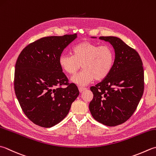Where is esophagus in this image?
<instances>
[{
	"label": "esophagus",
	"instance_id": "esophagus-1",
	"mask_svg": "<svg viewBox=\"0 0 156 156\" xmlns=\"http://www.w3.org/2000/svg\"><path fill=\"white\" fill-rule=\"evenodd\" d=\"M78 89H79V91H80V93H82L84 90H86L87 88L84 87H78Z\"/></svg>",
	"mask_w": 156,
	"mask_h": 156
}]
</instances>
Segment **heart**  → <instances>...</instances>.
<instances>
[{"mask_svg": "<svg viewBox=\"0 0 156 156\" xmlns=\"http://www.w3.org/2000/svg\"><path fill=\"white\" fill-rule=\"evenodd\" d=\"M73 55H61L59 64L63 71L74 75L81 66L83 70L72 78L79 86H86L94 79L101 80L112 72L115 61V53L109 45H101L84 41L72 48Z\"/></svg>", "mask_w": 156, "mask_h": 156, "instance_id": "1", "label": "heart"}]
</instances>
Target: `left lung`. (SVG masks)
<instances>
[{"instance_id": "8db88e82", "label": "left lung", "mask_w": 156, "mask_h": 156, "mask_svg": "<svg viewBox=\"0 0 156 156\" xmlns=\"http://www.w3.org/2000/svg\"><path fill=\"white\" fill-rule=\"evenodd\" d=\"M115 50L112 72L90 88L89 109L94 120L108 126L123 124L135 112L144 91V69L139 53L120 38L100 36Z\"/></svg>"}]
</instances>
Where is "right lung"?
I'll use <instances>...</instances> for the list:
<instances>
[{"label":"right lung","instance_id":"right-lung-1","mask_svg":"<svg viewBox=\"0 0 156 156\" xmlns=\"http://www.w3.org/2000/svg\"><path fill=\"white\" fill-rule=\"evenodd\" d=\"M76 37L77 34L41 38L27 45L17 57L15 95L27 118L39 126L60 122L79 95L78 87L69 83L59 64L64 48Z\"/></svg>","mask_w":156,"mask_h":156}]
</instances>
